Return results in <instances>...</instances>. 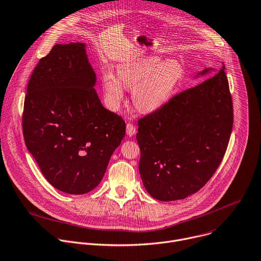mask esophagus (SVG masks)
<instances>
[{
    "label": "esophagus",
    "mask_w": 261,
    "mask_h": 261,
    "mask_svg": "<svg viewBox=\"0 0 261 261\" xmlns=\"http://www.w3.org/2000/svg\"><path fill=\"white\" fill-rule=\"evenodd\" d=\"M126 131H127V134L129 136H133V135L136 134V127L133 124L128 123L127 126H126Z\"/></svg>",
    "instance_id": "esophagus-1"
}]
</instances>
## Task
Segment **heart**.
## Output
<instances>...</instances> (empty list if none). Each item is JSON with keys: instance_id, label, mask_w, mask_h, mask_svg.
Listing matches in <instances>:
<instances>
[{"instance_id": "b5f03b06", "label": "heart", "mask_w": 261, "mask_h": 261, "mask_svg": "<svg viewBox=\"0 0 261 261\" xmlns=\"http://www.w3.org/2000/svg\"><path fill=\"white\" fill-rule=\"evenodd\" d=\"M117 75L107 68L102 72V89L111 110L117 111L132 89V101L141 113L150 114L162 109L174 95L185 77V66L176 59L149 55L118 65Z\"/></svg>"}]
</instances>
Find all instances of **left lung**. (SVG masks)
<instances>
[{
    "mask_svg": "<svg viewBox=\"0 0 261 261\" xmlns=\"http://www.w3.org/2000/svg\"><path fill=\"white\" fill-rule=\"evenodd\" d=\"M224 68L139 119V173L155 200H181L197 193L220 165L233 124ZM210 70L215 69L199 74Z\"/></svg>",
    "mask_w": 261,
    "mask_h": 261,
    "instance_id": "obj_1",
    "label": "left lung"
}]
</instances>
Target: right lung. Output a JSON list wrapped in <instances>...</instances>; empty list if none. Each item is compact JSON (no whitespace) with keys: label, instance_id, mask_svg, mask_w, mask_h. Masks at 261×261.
<instances>
[{"label":"right lung","instance_id":"add662e5","mask_svg":"<svg viewBox=\"0 0 261 261\" xmlns=\"http://www.w3.org/2000/svg\"><path fill=\"white\" fill-rule=\"evenodd\" d=\"M84 43L57 44L41 58L28 84L23 137L43 175L70 195L101 181L126 133L122 117L105 109Z\"/></svg>","mask_w":261,"mask_h":261}]
</instances>
